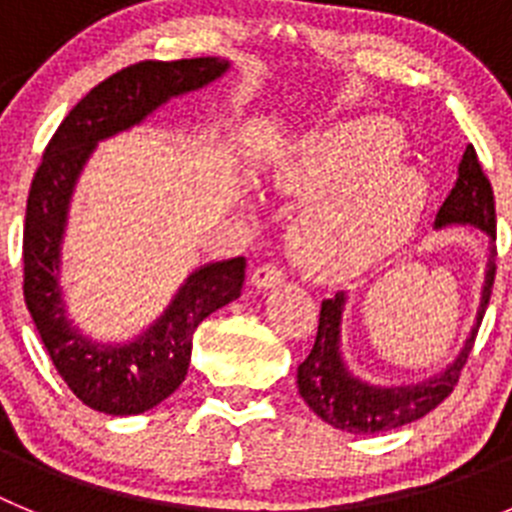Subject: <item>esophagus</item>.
Returning <instances> with one entry per match:
<instances>
[{"label": "esophagus", "instance_id": "1", "mask_svg": "<svg viewBox=\"0 0 512 512\" xmlns=\"http://www.w3.org/2000/svg\"><path fill=\"white\" fill-rule=\"evenodd\" d=\"M284 282V271L277 264H264L251 274V284L256 289H274Z\"/></svg>", "mask_w": 512, "mask_h": 512}]
</instances>
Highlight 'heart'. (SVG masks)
<instances>
[{
    "instance_id": "obj_1",
    "label": "heart",
    "mask_w": 512,
    "mask_h": 512,
    "mask_svg": "<svg viewBox=\"0 0 512 512\" xmlns=\"http://www.w3.org/2000/svg\"><path fill=\"white\" fill-rule=\"evenodd\" d=\"M402 151L392 122L364 117L312 133L274 166L277 192L310 205L292 230L302 269L351 279L408 241L428 202V179L400 161Z\"/></svg>"
}]
</instances>
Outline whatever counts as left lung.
Wrapping results in <instances>:
<instances>
[{
	"label": "left lung",
	"mask_w": 512,
	"mask_h": 512,
	"mask_svg": "<svg viewBox=\"0 0 512 512\" xmlns=\"http://www.w3.org/2000/svg\"><path fill=\"white\" fill-rule=\"evenodd\" d=\"M451 225H472L482 230L490 241V256H487L485 282L479 292L472 330L454 361H449L446 369L438 374L423 382L390 384V387L356 377L348 369L341 351V323L348 302L346 292H338L333 300H323L320 305L318 336H315L310 356L297 366V387L312 413L338 431L369 436V433L392 431V428L413 423L438 408L459 382L461 366L467 364L474 336L490 302L492 282H495V197H492L490 179L479 166L477 151L472 146H467L461 156L456 184L438 210L433 228L441 230Z\"/></svg>",
	"instance_id": "1"
}]
</instances>
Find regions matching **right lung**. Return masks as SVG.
Here are the masks:
<instances>
[{"label":"right lung","mask_w":512,"mask_h":512,"mask_svg":"<svg viewBox=\"0 0 512 512\" xmlns=\"http://www.w3.org/2000/svg\"><path fill=\"white\" fill-rule=\"evenodd\" d=\"M228 69L225 58L205 56L140 61L117 71L66 115L35 171L22 235L25 305L63 382L99 413H146L179 390L192 359L194 330L241 297L246 259L194 269L169 307L133 341H92L66 315L61 289V243L76 182L99 140L135 128L169 99L207 87Z\"/></svg>","instance_id":"obj_1"}]
</instances>
